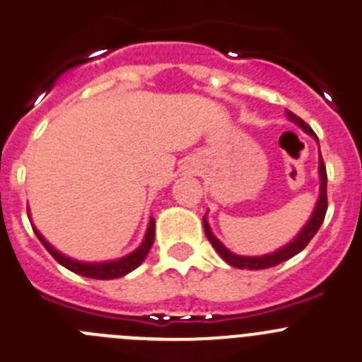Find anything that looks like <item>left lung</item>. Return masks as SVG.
I'll list each match as a JSON object with an SVG mask.
<instances>
[{
  "label": "left lung",
  "instance_id": "8db88e82",
  "mask_svg": "<svg viewBox=\"0 0 362 362\" xmlns=\"http://www.w3.org/2000/svg\"><path fill=\"white\" fill-rule=\"evenodd\" d=\"M288 117L293 121V123L298 124L303 132H307V134L313 135L314 139L318 141V137H316V134L313 132V128H310L305 121L300 119L296 114H293L291 110H288ZM318 173H320V182H322V184H320V198H318V202H316V207H314L313 216H310L305 227L300 230V234L296 235L291 243H288L286 246H282L280 250H276V252L268 253V255H259V257H245V255H235V253H232L230 250L225 248V246H223V243L219 241L214 234H212L211 227H209L207 218H204L205 235H207V239L211 241V245L214 246L216 252L221 255L223 261L227 262V264L234 266V268H241V269H266V268H272V266L280 264V262H284V261H288V259L295 257L296 253L302 252V250L309 245L310 239L314 238V234L320 230V227H322V223H323V219H325V214H327V170H325V164H323L322 153H320Z\"/></svg>",
  "mask_w": 362,
  "mask_h": 362
}]
</instances>
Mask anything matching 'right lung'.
<instances>
[{
  "instance_id": "right-lung-1",
  "label": "right lung",
  "mask_w": 362,
  "mask_h": 362,
  "mask_svg": "<svg viewBox=\"0 0 362 362\" xmlns=\"http://www.w3.org/2000/svg\"><path fill=\"white\" fill-rule=\"evenodd\" d=\"M33 232L39 238V241L42 243L44 248L48 250L53 255L59 264H62L64 268H67L69 272L78 273V275L89 276V279H98V280H110V279H119V276L127 275V273L134 272L141 262L146 259L148 252H150L151 245H153L155 239V219L150 218V223H148V230L146 235H144L143 243L139 245V248L134 250L132 253L124 255V257L116 259V261H107V262H82V261H74V259L66 257L64 253H60L59 250L53 248L46 239L40 235V232L33 227Z\"/></svg>"
}]
</instances>
